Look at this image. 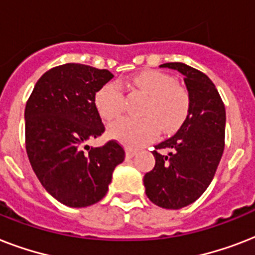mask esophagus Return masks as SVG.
<instances>
[{
	"label": "esophagus",
	"instance_id": "esophagus-1",
	"mask_svg": "<svg viewBox=\"0 0 255 255\" xmlns=\"http://www.w3.org/2000/svg\"><path fill=\"white\" fill-rule=\"evenodd\" d=\"M135 153H136V149H133V148H131V147L126 148V157H127V159H131V157H133V156H135Z\"/></svg>",
	"mask_w": 255,
	"mask_h": 255
}]
</instances>
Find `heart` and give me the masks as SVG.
I'll use <instances>...</instances> for the list:
<instances>
[{"label":"heart","instance_id":"heart-1","mask_svg":"<svg viewBox=\"0 0 255 255\" xmlns=\"http://www.w3.org/2000/svg\"><path fill=\"white\" fill-rule=\"evenodd\" d=\"M140 91L147 94L143 107V118H124L110 127L114 139L128 147H140L148 144L160 135L176 132L188 118L190 107L186 88L177 85L169 74L147 70L133 78ZM95 107L99 115L107 122H114L124 112L126 96L119 83L111 82L96 91Z\"/></svg>","mask_w":255,"mask_h":255}]
</instances>
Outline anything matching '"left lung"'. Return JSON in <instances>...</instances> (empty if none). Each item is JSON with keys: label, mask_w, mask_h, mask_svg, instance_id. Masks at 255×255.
Instances as JSON below:
<instances>
[{"label": "left lung", "mask_w": 255, "mask_h": 255, "mask_svg": "<svg viewBox=\"0 0 255 255\" xmlns=\"http://www.w3.org/2000/svg\"><path fill=\"white\" fill-rule=\"evenodd\" d=\"M184 75L190 107L177 133L155 145V168L144 176L148 198L164 209L194 202L213 180L225 148V106L213 82L198 70L170 62Z\"/></svg>", "instance_id": "8db88e82"}]
</instances>
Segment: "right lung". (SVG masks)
Segmentation results:
<instances>
[{
    "label": "right lung",
    "mask_w": 255,
    "mask_h": 255,
    "mask_svg": "<svg viewBox=\"0 0 255 255\" xmlns=\"http://www.w3.org/2000/svg\"><path fill=\"white\" fill-rule=\"evenodd\" d=\"M112 78L108 70L66 63L46 71L26 102L25 144L31 168L42 186L71 208L100 201L126 157L116 140L98 148L86 145L106 131L94 98Z\"/></svg>",
    "instance_id": "obj_1"
}]
</instances>
